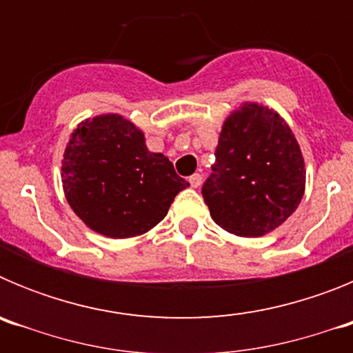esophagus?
Instances as JSON below:
<instances>
[{"label": "esophagus", "mask_w": 353, "mask_h": 353, "mask_svg": "<svg viewBox=\"0 0 353 353\" xmlns=\"http://www.w3.org/2000/svg\"><path fill=\"white\" fill-rule=\"evenodd\" d=\"M201 182H203V176L199 173H194L192 176H189V183H191V187H194V189L201 185Z\"/></svg>", "instance_id": "esophagus-1"}]
</instances>
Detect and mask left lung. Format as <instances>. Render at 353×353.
I'll return each mask as SVG.
<instances>
[{"mask_svg":"<svg viewBox=\"0 0 353 353\" xmlns=\"http://www.w3.org/2000/svg\"><path fill=\"white\" fill-rule=\"evenodd\" d=\"M304 191V155L285 118L260 102L233 109L201 189L215 224L236 236L267 235L297 210Z\"/></svg>","mask_w":353,"mask_h":353,"instance_id":"1","label":"left lung"}]
</instances>
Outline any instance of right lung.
<instances>
[{
	"label": "right lung",
	"instance_id": "1",
	"mask_svg": "<svg viewBox=\"0 0 353 353\" xmlns=\"http://www.w3.org/2000/svg\"><path fill=\"white\" fill-rule=\"evenodd\" d=\"M61 183L74 214L108 239L148 233L189 187L166 155L150 152L145 132L118 113L77 123L61 159Z\"/></svg>",
	"mask_w": 353,
	"mask_h": 353
}]
</instances>
